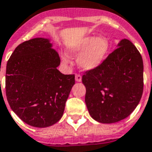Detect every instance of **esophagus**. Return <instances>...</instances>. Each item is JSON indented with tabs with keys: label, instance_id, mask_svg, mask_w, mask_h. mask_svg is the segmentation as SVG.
I'll return each instance as SVG.
<instances>
[{
	"label": "esophagus",
	"instance_id": "obj_1",
	"mask_svg": "<svg viewBox=\"0 0 152 152\" xmlns=\"http://www.w3.org/2000/svg\"><path fill=\"white\" fill-rule=\"evenodd\" d=\"M76 81H77V82H80L81 80H82V76H81L80 74H76Z\"/></svg>",
	"mask_w": 152,
	"mask_h": 152
}]
</instances>
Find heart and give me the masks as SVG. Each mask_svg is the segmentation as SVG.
Listing matches in <instances>:
<instances>
[{"mask_svg":"<svg viewBox=\"0 0 152 152\" xmlns=\"http://www.w3.org/2000/svg\"><path fill=\"white\" fill-rule=\"evenodd\" d=\"M66 49L70 55L78 56V64L84 69H91L99 65L106 57L109 42L105 37H98L93 39L91 37H84L72 40L67 45ZM64 63H68V59L64 56H61Z\"/></svg>","mask_w":152,"mask_h":152,"instance_id":"b5f03b06","label":"heart"}]
</instances>
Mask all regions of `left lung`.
Here are the masks:
<instances>
[{
    "instance_id": "left-lung-1",
    "label": "left lung",
    "mask_w": 152,
    "mask_h": 152,
    "mask_svg": "<svg viewBox=\"0 0 152 152\" xmlns=\"http://www.w3.org/2000/svg\"><path fill=\"white\" fill-rule=\"evenodd\" d=\"M85 103L95 120L112 124L127 117L137 107L143 91V64L140 53L124 39L99 65L82 76Z\"/></svg>"
}]
</instances>
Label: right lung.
Returning <instances> with one entry per match:
<instances>
[{
  "label": "right lung",
  "mask_w": 152,
  "mask_h": 152,
  "mask_svg": "<svg viewBox=\"0 0 152 152\" xmlns=\"http://www.w3.org/2000/svg\"><path fill=\"white\" fill-rule=\"evenodd\" d=\"M48 39L34 38L15 48L6 66L5 92L12 110L36 127L57 123L75 84V75L57 69L61 58Z\"/></svg>",
  "instance_id": "obj_1"
}]
</instances>
